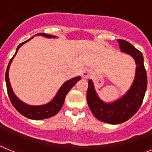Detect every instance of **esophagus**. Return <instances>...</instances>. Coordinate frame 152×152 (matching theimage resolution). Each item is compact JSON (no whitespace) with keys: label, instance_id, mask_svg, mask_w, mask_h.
Here are the masks:
<instances>
[{"label":"esophagus","instance_id":"esophagus-1","mask_svg":"<svg viewBox=\"0 0 152 152\" xmlns=\"http://www.w3.org/2000/svg\"><path fill=\"white\" fill-rule=\"evenodd\" d=\"M82 76H83V78L84 79H88L89 78V76H90V71L88 70V69H84L83 72H82Z\"/></svg>","mask_w":152,"mask_h":152}]
</instances>
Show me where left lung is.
<instances>
[{"instance_id": "8db88e82", "label": "left lung", "mask_w": 152, "mask_h": 152, "mask_svg": "<svg viewBox=\"0 0 152 152\" xmlns=\"http://www.w3.org/2000/svg\"><path fill=\"white\" fill-rule=\"evenodd\" d=\"M121 51L134 58L137 69L136 76L130 89L122 97L110 103L100 99L91 80H88L87 102L95 118L108 124H120L132 118L141 106L147 90L148 78L141 52L129 42L118 39Z\"/></svg>"}]
</instances>
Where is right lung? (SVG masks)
<instances>
[{"label": "right lung", "instance_id": "1", "mask_svg": "<svg viewBox=\"0 0 152 152\" xmlns=\"http://www.w3.org/2000/svg\"><path fill=\"white\" fill-rule=\"evenodd\" d=\"M36 35H42V36L46 37V38H55L56 37L50 35V34H44V33H39V34H37ZM32 38L29 39L27 41L23 42L22 43H20L18 46L15 53L14 54L12 58L10 60L8 67H7V69H6L5 82L6 86H7V91H8V97H9V99H10L11 102L12 104V106L15 107V110L19 113H21L22 115H23L27 118L33 119V120H42V119H46V118H51L53 116L56 115L59 112V110L61 109L62 106H63V104H64V99H65L66 95L69 93L70 89L77 83V81L80 80L81 77L80 76H76L75 78L71 79V80H69L66 81L64 83H63V85L61 87L59 91H57V95L53 98V99L47 104L42 105V106H30V105H27V104L23 102L22 101H20L15 96L14 92H13L12 89L10 81H9V78H8V70H9L11 63L12 61L13 57H15V55L16 54V53L19 50L20 46L26 43L29 40H31Z\"/></svg>", "mask_w": 152, "mask_h": 152}]
</instances>
